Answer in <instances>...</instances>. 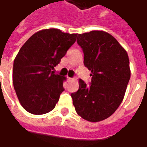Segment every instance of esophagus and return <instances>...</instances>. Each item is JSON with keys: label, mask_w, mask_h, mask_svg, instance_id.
Wrapping results in <instances>:
<instances>
[{"label": "esophagus", "mask_w": 147, "mask_h": 147, "mask_svg": "<svg viewBox=\"0 0 147 147\" xmlns=\"http://www.w3.org/2000/svg\"><path fill=\"white\" fill-rule=\"evenodd\" d=\"M67 80H68V81H73L74 78H70V77H67Z\"/></svg>", "instance_id": "esophagus-1"}]
</instances>
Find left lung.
Masks as SVG:
<instances>
[{
  "label": "left lung",
  "mask_w": 147,
  "mask_h": 147,
  "mask_svg": "<svg viewBox=\"0 0 147 147\" xmlns=\"http://www.w3.org/2000/svg\"><path fill=\"white\" fill-rule=\"evenodd\" d=\"M77 43L92 78L89 86L80 80L79 90L71 97L78 115L98 122L110 117L123 101L131 77L129 59L117 39L102 30L78 34Z\"/></svg>",
  "instance_id": "1"
}]
</instances>
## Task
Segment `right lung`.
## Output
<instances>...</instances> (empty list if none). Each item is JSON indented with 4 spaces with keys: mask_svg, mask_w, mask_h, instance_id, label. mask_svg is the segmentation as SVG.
<instances>
[{
    "mask_svg": "<svg viewBox=\"0 0 147 147\" xmlns=\"http://www.w3.org/2000/svg\"><path fill=\"white\" fill-rule=\"evenodd\" d=\"M77 34L55 28L34 34L21 47L13 64L15 91L25 110L34 115L55 108L66 80L53 69L76 41Z\"/></svg>",
    "mask_w": 147,
    "mask_h": 147,
    "instance_id": "obj_1",
    "label": "right lung"
}]
</instances>
